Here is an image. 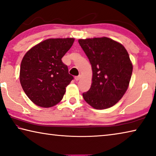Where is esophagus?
I'll use <instances>...</instances> for the list:
<instances>
[{
  "instance_id": "1",
  "label": "esophagus",
  "mask_w": 156,
  "mask_h": 156,
  "mask_svg": "<svg viewBox=\"0 0 156 156\" xmlns=\"http://www.w3.org/2000/svg\"><path fill=\"white\" fill-rule=\"evenodd\" d=\"M75 80L76 81H79L81 79V75H79V76H75Z\"/></svg>"
}]
</instances>
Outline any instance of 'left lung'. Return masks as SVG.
<instances>
[{"instance_id":"obj_1","label":"left lung","mask_w":156,"mask_h":156,"mask_svg":"<svg viewBox=\"0 0 156 156\" xmlns=\"http://www.w3.org/2000/svg\"><path fill=\"white\" fill-rule=\"evenodd\" d=\"M90 61L93 77L83 98L98 110L116 104L126 93L133 72L129 53L120 43L108 37L79 39Z\"/></svg>"}]
</instances>
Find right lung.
Returning a JSON list of instances; mask_svg holds the SVG:
<instances>
[{"label": "right lung", "mask_w": 156, "mask_h": 156, "mask_svg": "<svg viewBox=\"0 0 156 156\" xmlns=\"http://www.w3.org/2000/svg\"><path fill=\"white\" fill-rule=\"evenodd\" d=\"M74 38L48 39L25 53L20 68V82L36 105L50 108L59 103L73 76L61 58L70 50Z\"/></svg>", "instance_id": "obj_1"}]
</instances>
